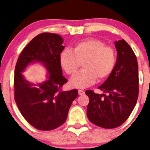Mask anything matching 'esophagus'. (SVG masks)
Masks as SVG:
<instances>
[{
    "instance_id": "34e87169",
    "label": "esophagus",
    "mask_w": 150,
    "mask_h": 150,
    "mask_svg": "<svg viewBox=\"0 0 150 150\" xmlns=\"http://www.w3.org/2000/svg\"><path fill=\"white\" fill-rule=\"evenodd\" d=\"M78 94L80 95V96H81V95H84V91L82 90H78Z\"/></svg>"
}]
</instances>
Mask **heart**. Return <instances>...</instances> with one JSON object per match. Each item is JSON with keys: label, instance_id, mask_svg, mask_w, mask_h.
Segmentation results:
<instances>
[{"label": "heart", "instance_id": "1", "mask_svg": "<svg viewBox=\"0 0 150 150\" xmlns=\"http://www.w3.org/2000/svg\"><path fill=\"white\" fill-rule=\"evenodd\" d=\"M61 66L68 75H73L82 64V71L72 77L70 84L84 88L109 76L114 69L116 57L114 50L102 41L95 39L75 44L73 52L66 49L59 57Z\"/></svg>", "mask_w": 150, "mask_h": 150}]
</instances>
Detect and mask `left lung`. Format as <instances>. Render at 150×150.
<instances>
[{"label": "left lung", "mask_w": 150, "mask_h": 150, "mask_svg": "<svg viewBox=\"0 0 150 150\" xmlns=\"http://www.w3.org/2000/svg\"><path fill=\"white\" fill-rule=\"evenodd\" d=\"M117 60L114 69L98 88L107 93L85 92L89 98L87 116L100 127L113 129L125 122L137 102L138 70L136 57L124 39L115 42Z\"/></svg>", "instance_id": "1"}]
</instances>
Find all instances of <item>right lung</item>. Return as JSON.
Listing matches in <instances>:
<instances>
[{"label": "right lung", "mask_w": 150, "mask_h": 150, "mask_svg": "<svg viewBox=\"0 0 150 150\" xmlns=\"http://www.w3.org/2000/svg\"><path fill=\"white\" fill-rule=\"evenodd\" d=\"M63 41L57 34L37 35L23 50L15 67V102L24 118L39 130H52L63 125L72 102L78 96L76 89L61 90L67 82L59 62ZM34 63H42L48 71L47 80L42 83H30L22 74Z\"/></svg>", "instance_id": "1"}]
</instances>
